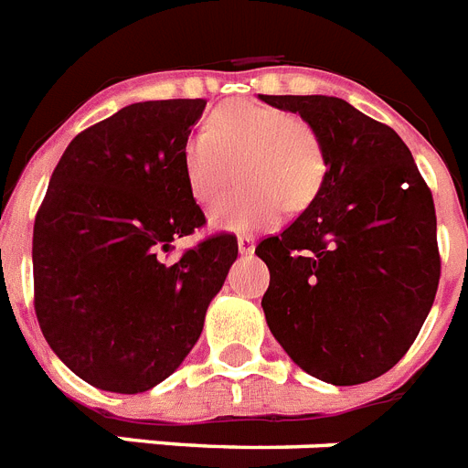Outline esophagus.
<instances>
[{"instance_id": "esophagus-1", "label": "esophagus", "mask_w": 468, "mask_h": 468, "mask_svg": "<svg viewBox=\"0 0 468 468\" xmlns=\"http://www.w3.org/2000/svg\"><path fill=\"white\" fill-rule=\"evenodd\" d=\"M238 250H240V254H252L254 252L252 235H240V238H238Z\"/></svg>"}]
</instances>
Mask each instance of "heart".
Masks as SVG:
<instances>
[{
	"label": "heart",
	"instance_id": "heart-1",
	"mask_svg": "<svg viewBox=\"0 0 468 468\" xmlns=\"http://www.w3.org/2000/svg\"><path fill=\"white\" fill-rule=\"evenodd\" d=\"M239 170L235 171L234 168ZM187 187L201 207H214L242 177L247 187L216 208L211 221L226 230H257L307 208L326 177L320 132L288 110L233 98L211 112L207 132L182 146Z\"/></svg>",
	"mask_w": 468,
	"mask_h": 468
}]
</instances>
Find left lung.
Here are the masks:
<instances>
[{"label": "left lung", "mask_w": 468, "mask_h": 468, "mask_svg": "<svg viewBox=\"0 0 468 468\" xmlns=\"http://www.w3.org/2000/svg\"><path fill=\"white\" fill-rule=\"evenodd\" d=\"M261 101L298 112L326 151L320 195L254 250L271 273L267 324L313 378L370 382L404 358L438 293L431 187L401 136L341 98Z\"/></svg>", "instance_id": "8db88e82"}]
</instances>
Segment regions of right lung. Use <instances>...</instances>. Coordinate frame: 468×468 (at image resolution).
<instances>
[{
	"label": "right lung",
	"mask_w": 468,
	"mask_h": 468,
	"mask_svg": "<svg viewBox=\"0 0 468 468\" xmlns=\"http://www.w3.org/2000/svg\"><path fill=\"white\" fill-rule=\"evenodd\" d=\"M204 98L127 105L76 134L33 226V291L45 341L98 389L146 392L197 344L238 257L216 233L165 261L207 223L182 146Z\"/></svg>",
	"instance_id": "1"
}]
</instances>
